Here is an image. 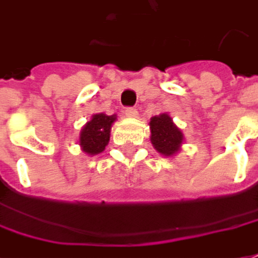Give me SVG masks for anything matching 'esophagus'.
Wrapping results in <instances>:
<instances>
[{
	"label": "esophagus",
	"instance_id": "1",
	"mask_svg": "<svg viewBox=\"0 0 258 258\" xmlns=\"http://www.w3.org/2000/svg\"><path fill=\"white\" fill-rule=\"evenodd\" d=\"M124 114H125V115H127L128 118H137V117H138L137 110H136V108H131V107H130V108H125Z\"/></svg>",
	"mask_w": 258,
	"mask_h": 258
}]
</instances>
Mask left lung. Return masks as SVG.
I'll return each mask as SVG.
<instances>
[{
	"instance_id": "1",
	"label": "left lung",
	"mask_w": 258,
	"mask_h": 258,
	"mask_svg": "<svg viewBox=\"0 0 258 258\" xmlns=\"http://www.w3.org/2000/svg\"><path fill=\"white\" fill-rule=\"evenodd\" d=\"M148 124L151 133L150 140L157 153L164 157H174L181 151L184 134L174 124L173 118L168 114L163 112L160 115H154Z\"/></svg>"
}]
</instances>
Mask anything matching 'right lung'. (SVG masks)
Returning <instances> with one entry per match:
<instances>
[{"label":"right lung","mask_w":258,"mask_h":258,"mask_svg":"<svg viewBox=\"0 0 258 258\" xmlns=\"http://www.w3.org/2000/svg\"><path fill=\"white\" fill-rule=\"evenodd\" d=\"M117 121V115H107L104 112L94 114L91 120L87 121L80 131L78 144L87 156H97L105 150L110 143L112 124Z\"/></svg>","instance_id":"1"}]
</instances>
